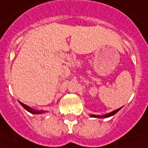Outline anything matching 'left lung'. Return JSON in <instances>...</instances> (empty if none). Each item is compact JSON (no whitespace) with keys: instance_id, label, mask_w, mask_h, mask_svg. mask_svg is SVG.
Here are the masks:
<instances>
[{"instance_id":"8db88e82","label":"left lung","mask_w":148,"mask_h":148,"mask_svg":"<svg viewBox=\"0 0 148 148\" xmlns=\"http://www.w3.org/2000/svg\"><path fill=\"white\" fill-rule=\"evenodd\" d=\"M120 109L121 108H119V109H117V110H113V111H111L110 113L106 114H104V115H96V114H91L90 116L94 118H108V117H110V116H112V115H114V114H115L117 113L118 111L120 110Z\"/></svg>"}]
</instances>
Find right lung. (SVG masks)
<instances>
[{
  "label": "right lung",
  "instance_id": "1",
  "mask_svg": "<svg viewBox=\"0 0 148 148\" xmlns=\"http://www.w3.org/2000/svg\"><path fill=\"white\" fill-rule=\"evenodd\" d=\"M19 103H21V105L23 106V107H24V108H25V110H27V111H29V112H30V113H32V114H42V113H45V111H43V110H34V109L31 108V107H29V106H28L27 105L24 104V103H21V102H19Z\"/></svg>",
  "mask_w": 148,
  "mask_h": 148
}]
</instances>
